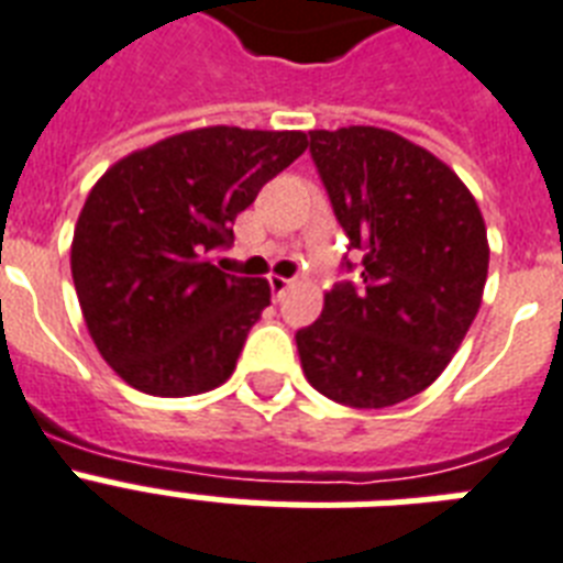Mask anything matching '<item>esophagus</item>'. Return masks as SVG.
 <instances>
[{
    "instance_id": "obj_1",
    "label": "esophagus",
    "mask_w": 563,
    "mask_h": 563,
    "mask_svg": "<svg viewBox=\"0 0 563 563\" xmlns=\"http://www.w3.org/2000/svg\"><path fill=\"white\" fill-rule=\"evenodd\" d=\"M268 286H272L274 300H280V297L286 295L291 286H295V280H289V277H280V274H272V277H268Z\"/></svg>"
}]
</instances>
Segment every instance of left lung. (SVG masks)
<instances>
[{
    "mask_svg": "<svg viewBox=\"0 0 563 563\" xmlns=\"http://www.w3.org/2000/svg\"><path fill=\"white\" fill-rule=\"evenodd\" d=\"M364 289L338 283L295 335L309 385L350 408H390L440 378L488 277L486 222L445 162L378 126L309 132ZM350 266V263H346Z\"/></svg>",
    "mask_w": 563,
    "mask_h": 563,
    "instance_id": "obj_1",
    "label": "left lung"
}]
</instances>
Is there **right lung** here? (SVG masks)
<instances>
[{
	"instance_id": "add662e5",
	"label": "right lung",
	"mask_w": 563,
	"mask_h": 563,
	"mask_svg": "<svg viewBox=\"0 0 563 563\" xmlns=\"http://www.w3.org/2000/svg\"><path fill=\"white\" fill-rule=\"evenodd\" d=\"M306 147L297 130L202 126L123 155L98 178L77 217L71 277L91 341L126 385L178 399L231 378L272 289L225 274L213 254Z\"/></svg>"
}]
</instances>
